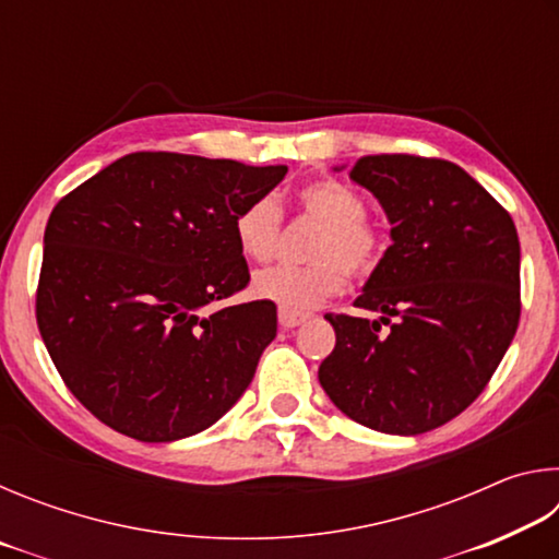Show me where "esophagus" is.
Instances as JSON below:
<instances>
[{
    "mask_svg": "<svg viewBox=\"0 0 559 559\" xmlns=\"http://www.w3.org/2000/svg\"><path fill=\"white\" fill-rule=\"evenodd\" d=\"M308 313H293L288 308H278V323L281 328H298L300 323H306Z\"/></svg>",
    "mask_w": 559,
    "mask_h": 559,
    "instance_id": "esophagus-1",
    "label": "esophagus"
}]
</instances>
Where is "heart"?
<instances>
[{"instance_id": "1", "label": "heart", "mask_w": 559, "mask_h": 559, "mask_svg": "<svg viewBox=\"0 0 559 559\" xmlns=\"http://www.w3.org/2000/svg\"><path fill=\"white\" fill-rule=\"evenodd\" d=\"M302 216L320 224L308 243V266H276L257 273L253 296L278 302L293 313L316 308L318 302L343 293L347 273L365 278L377 271L386 236L367 219V204L353 187L337 179H316L296 194ZM283 212L273 194H261L243 204L234 219V239L241 257L251 263H266L276 257Z\"/></svg>"}]
</instances>
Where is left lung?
Instances as JSON below:
<instances>
[{
  "mask_svg": "<svg viewBox=\"0 0 559 559\" xmlns=\"http://www.w3.org/2000/svg\"><path fill=\"white\" fill-rule=\"evenodd\" d=\"M349 179L370 189L392 224V246L355 300L382 318L328 313L335 349L318 380L349 419L414 437L471 406L513 343L518 231L449 159L365 155ZM382 322L391 325L386 336Z\"/></svg>",
  "mask_w": 559,
  "mask_h": 559,
  "instance_id": "left-lung-1",
  "label": "left lung"
}]
</instances>
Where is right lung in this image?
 Returning <instances> with one entry per match:
<instances>
[{
  "mask_svg": "<svg viewBox=\"0 0 559 559\" xmlns=\"http://www.w3.org/2000/svg\"><path fill=\"white\" fill-rule=\"evenodd\" d=\"M286 173L130 153L53 206L36 325L63 384L106 427L150 443L192 437L251 384L276 302H214L251 281L236 214Z\"/></svg>",
  "mask_w": 559,
  "mask_h": 559,
  "instance_id": "add662e5",
  "label": "right lung"
}]
</instances>
